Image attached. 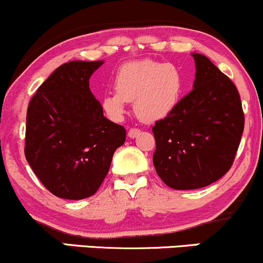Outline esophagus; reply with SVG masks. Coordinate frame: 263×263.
<instances>
[{"instance_id":"obj_1","label":"esophagus","mask_w":263,"mask_h":263,"mask_svg":"<svg viewBox=\"0 0 263 263\" xmlns=\"http://www.w3.org/2000/svg\"><path fill=\"white\" fill-rule=\"evenodd\" d=\"M140 132H141V129H138V128H129V131H128V137L129 138H135V137H137L138 135H140Z\"/></svg>"}]
</instances>
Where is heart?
Here are the masks:
<instances>
[{
	"instance_id": "obj_1",
	"label": "heart",
	"mask_w": 263,
	"mask_h": 263,
	"mask_svg": "<svg viewBox=\"0 0 263 263\" xmlns=\"http://www.w3.org/2000/svg\"><path fill=\"white\" fill-rule=\"evenodd\" d=\"M184 80L174 64L156 60H136L123 64L115 77V91L102 98L101 105L111 119L120 120L127 102L135 101L136 116L144 122L164 119L177 106Z\"/></svg>"
}]
</instances>
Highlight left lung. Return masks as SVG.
<instances>
[{
    "label": "left lung",
    "mask_w": 263,
    "mask_h": 263,
    "mask_svg": "<svg viewBox=\"0 0 263 263\" xmlns=\"http://www.w3.org/2000/svg\"><path fill=\"white\" fill-rule=\"evenodd\" d=\"M193 57L194 89L152 127L157 174L178 190L203 188L228 173L245 127L235 84L209 58Z\"/></svg>",
    "instance_id": "1"
}]
</instances>
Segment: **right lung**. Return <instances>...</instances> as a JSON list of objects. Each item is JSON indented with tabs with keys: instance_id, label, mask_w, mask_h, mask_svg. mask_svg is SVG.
Returning a JSON list of instances; mask_svg holds the SVG:
<instances>
[{
	"instance_id": "obj_1",
	"label": "right lung",
	"mask_w": 263,
	"mask_h": 263,
	"mask_svg": "<svg viewBox=\"0 0 263 263\" xmlns=\"http://www.w3.org/2000/svg\"><path fill=\"white\" fill-rule=\"evenodd\" d=\"M102 64L60 65L38 87L27 110L25 155L42 184L55 197L80 200L98 192L126 129L104 116L89 87Z\"/></svg>"
}]
</instances>
